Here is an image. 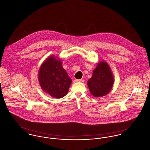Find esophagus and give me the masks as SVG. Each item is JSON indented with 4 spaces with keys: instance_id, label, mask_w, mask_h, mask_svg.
Here are the masks:
<instances>
[{
    "instance_id": "obj_1",
    "label": "esophagus",
    "mask_w": 150,
    "mask_h": 150,
    "mask_svg": "<svg viewBox=\"0 0 150 150\" xmlns=\"http://www.w3.org/2000/svg\"><path fill=\"white\" fill-rule=\"evenodd\" d=\"M74 82L75 83V82H81V83H83L84 81L83 79H75L74 81Z\"/></svg>"
}]
</instances>
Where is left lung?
<instances>
[{
    "mask_svg": "<svg viewBox=\"0 0 150 150\" xmlns=\"http://www.w3.org/2000/svg\"><path fill=\"white\" fill-rule=\"evenodd\" d=\"M114 78L111 69L105 61L98 63L93 71L92 77L88 79L87 85L89 91L95 97H102L112 90Z\"/></svg>",
    "mask_w": 150,
    "mask_h": 150,
    "instance_id": "8db88e82",
    "label": "left lung"
}]
</instances>
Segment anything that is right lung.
<instances>
[{
  "label": "right lung",
  "mask_w": 150,
  "mask_h": 150,
  "mask_svg": "<svg viewBox=\"0 0 150 150\" xmlns=\"http://www.w3.org/2000/svg\"><path fill=\"white\" fill-rule=\"evenodd\" d=\"M38 80L43 91L55 98H62L66 95L72 83L62 67L61 60L54 55L42 63L39 69Z\"/></svg>",
  "instance_id": "add662e5"
}]
</instances>
